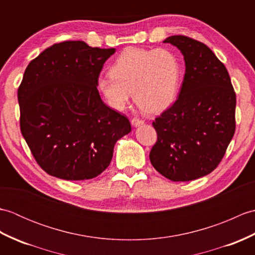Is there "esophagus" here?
<instances>
[{"label":"esophagus","instance_id":"1","mask_svg":"<svg viewBox=\"0 0 255 255\" xmlns=\"http://www.w3.org/2000/svg\"><path fill=\"white\" fill-rule=\"evenodd\" d=\"M131 125L133 127H139V126H141V125H143V121H140V119H138V118H132Z\"/></svg>","mask_w":255,"mask_h":255}]
</instances>
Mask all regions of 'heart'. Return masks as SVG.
I'll list each match as a JSON object with an SVG mask.
<instances>
[{
	"instance_id": "1",
	"label": "heart",
	"mask_w": 255,
	"mask_h": 255,
	"mask_svg": "<svg viewBox=\"0 0 255 255\" xmlns=\"http://www.w3.org/2000/svg\"><path fill=\"white\" fill-rule=\"evenodd\" d=\"M180 59L170 49H124L111 67V77L97 80V91L113 110L122 111L131 99L147 115H159L177 99Z\"/></svg>"
}]
</instances>
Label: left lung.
Wrapping results in <instances>:
<instances>
[{"label":"left lung","mask_w":255,"mask_h":255,"mask_svg":"<svg viewBox=\"0 0 255 255\" xmlns=\"http://www.w3.org/2000/svg\"><path fill=\"white\" fill-rule=\"evenodd\" d=\"M185 61L177 100L155 118L158 141L150 152L154 169L173 182H188L213 172L235 134L236 93L229 73L203 42L185 36L163 41Z\"/></svg>","instance_id":"left-lung-1"}]
</instances>
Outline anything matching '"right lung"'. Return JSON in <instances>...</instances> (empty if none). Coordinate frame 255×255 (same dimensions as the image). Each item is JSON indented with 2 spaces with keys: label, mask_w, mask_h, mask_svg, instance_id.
Instances as JSON below:
<instances>
[{
  "label": "right lung",
  "mask_w": 255,
  "mask_h": 255,
  "mask_svg": "<svg viewBox=\"0 0 255 255\" xmlns=\"http://www.w3.org/2000/svg\"><path fill=\"white\" fill-rule=\"evenodd\" d=\"M115 48L64 41L26 68L18 89L20 131L37 163L66 181L100 175L117 140L131 131L128 118L103 103L97 80Z\"/></svg>",
  "instance_id": "add662e5"
}]
</instances>
